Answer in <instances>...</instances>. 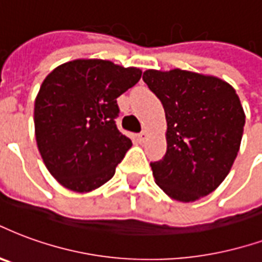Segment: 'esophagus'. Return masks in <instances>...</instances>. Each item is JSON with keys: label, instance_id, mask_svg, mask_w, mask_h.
I'll return each instance as SVG.
<instances>
[{"label": "esophagus", "instance_id": "obj_1", "mask_svg": "<svg viewBox=\"0 0 262 262\" xmlns=\"http://www.w3.org/2000/svg\"><path fill=\"white\" fill-rule=\"evenodd\" d=\"M147 139H148V132L143 130L140 133V135H139V140H140L141 143H144V141H146Z\"/></svg>", "mask_w": 262, "mask_h": 262}]
</instances>
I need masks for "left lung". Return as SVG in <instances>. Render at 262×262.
<instances>
[{
    "instance_id": "left-lung-1",
    "label": "left lung",
    "mask_w": 262,
    "mask_h": 262,
    "mask_svg": "<svg viewBox=\"0 0 262 262\" xmlns=\"http://www.w3.org/2000/svg\"><path fill=\"white\" fill-rule=\"evenodd\" d=\"M143 80L162 102L166 152L151 162L156 183L173 200L210 194L229 173L239 152L246 115L229 83L215 76L148 69Z\"/></svg>"
}]
</instances>
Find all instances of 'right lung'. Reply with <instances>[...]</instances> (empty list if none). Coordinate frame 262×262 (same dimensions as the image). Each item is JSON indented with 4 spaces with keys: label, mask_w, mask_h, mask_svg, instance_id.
Returning <instances> with one entry per match:
<instances>
[{
    "label": "right lung",
    "mask_w": 262,
    "mask_h": 262,
    "mask_svg": "<svg viewBox=\"0 0 262 262\" xmlns=\"http://www.w3.org/2000/svg\"><path fill=\"white\" fill-rule=\"evenodd\" d=\"M140 77L139 68L75 59L44 79L34 101V133L44 164L63 187L87 193L114 176L132 147L116 127V98Z\"/></svg>",
    "instance_id": "add662e5"
}]
</instances>
